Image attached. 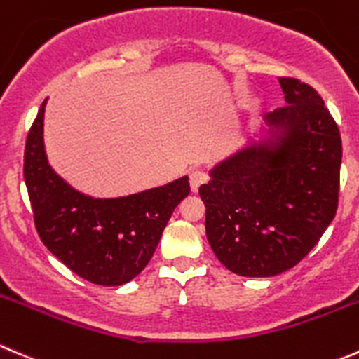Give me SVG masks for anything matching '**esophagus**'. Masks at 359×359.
Masks as SVG:
<instances>
[{
	"label": "esophagus",
	"instance_id": "obj_1",
	"mask_svg": "<svg viewBox=\"0 0 359 359\" xmlns=\"http://www.w3.org/2000/svg\"><path fill=\"white\" fill-rule=\"evenodd\" d=\"M208 180L207 173L201 172V170H194L193 173L189 175V186H191V191L193 193H198V189H200L201 184H205Z\"/></svg>",
	"mask_w": 359,
	"mask_h": 359
}]
</instances>
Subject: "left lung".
I'll list each match as a JSON object with an SVG mask.
<instances>
[{"label": "left lung", "instance_id": "1", "mask_svg": "<svg viewBox=\"0 0 359 359\" xmlns=\"http://www.w3.org/2000/svg\"><path fill=\"white\" fill-rule=\"evenodd\" d=\"M286 107L261 137L210 170L200 187L212 250L242 277H273L300 263L337 214L342 140L309 83L279 79Z\"/></svg>", "mask_w": 359, "mask_h": 359}]
</instances>
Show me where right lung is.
Returning <instances> with one entry per match:
<instances>
[{
	"label": "right lung",
	"instance_id": "add662e5",
	"mask_svg": "<svg viewBox=\"0 0 359 359\" xmlns=\"http://www.w3.org/2000/svg\"><path fill=\"white\" fill-rule=\"evenodd\" d=\"M47 100L27 133L24 180L43 245L82 279L123 286L147 266L166 222L189 194V177L119 198L73 189L48 165L43 145Z\"/></svg>",
	"mask_w": 359,
	"mask_h": 359
}]
</instances>
